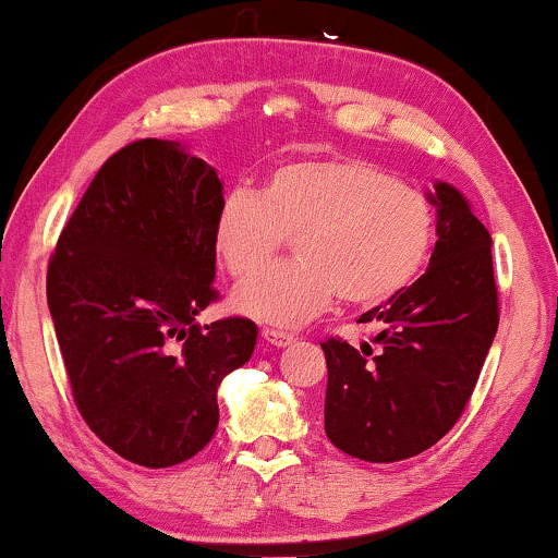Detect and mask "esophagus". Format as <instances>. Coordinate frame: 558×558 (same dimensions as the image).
Here are the masks:
<instances>
[{
  "instance_id": "1",
  "label": "esophagus",
  "mask_w": 558,
  "mask_h": 558,
  "mask_svg": "<svg viewBox=\"0 0 558 558\" xmlns=\"http://www.w3.org/2000/svg\"><path fill=\"white\" fill-rule=\"evenodd\" d=\"M262 338L264 342H269V345H277V348H287L294 342V335L292 332H281V330H271V327H266L262 330Z\"/></svg>"
}]
</instances>
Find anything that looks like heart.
<instances>
[{"instance_id":"heart-1","label":"heart","mask_w":558,"mask_h":558,"mask_svg":"<svg viewBox=\"0 0 558 558\" xmlns=\"http://www.w3.org/2000/svg\"><path fill=\"white\" fill-rule=\"evenodd\" d=\"M294 239L296 262L235 289L231 307L274 327H300L342 296L378 307L403 292L426 262L434 210L416 187L357 157L292 159L269 172L262 193L235 190L213 228L228 277L262 271Z\"/></svg>"}]
</instances>
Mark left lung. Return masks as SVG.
I'll list each match as a JSON object with an SVG mask.
<instances>
[{
	"instance_id": "1",
	"label": "left lung",
	"mask_w": 558,
	"mask_h": 558,
	"mask_svg": "<svg viewBox=\"0 0 558 558\" xmlns=\"http://www.w3.org/2000/svg\"><path fill=\"white\" fill-rule=\"evenodd\" d=\"M437 243L424 277L361 315L378 325L361 350L323 342L325 434L365 462H399L445 437L468 407L498 332L493 239L460 190L437 180Z\"/></svg>"
}]
</instances>
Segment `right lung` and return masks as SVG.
I'll use <instances>...</instances> for the list:
<instances>
[{
  "label": "right lung",
  "instance_id": "obj_1",
  "mask_svg": "<svg viewBox=\"0 0 558 558\" xmlns=\"http://www.w3.org/2000/svg\"><path fill=\"white\" fill-rule=\"evenodd\" d=\"M216 167L140 140L90 182L48 269V307L73 399L96 437L142 468L195 457L218 429V386L248 363L256 325L201 327L216 300Z\"/></svg>",
  "mask_w": 558,
  "mask_h": 558
}]
</instances>
